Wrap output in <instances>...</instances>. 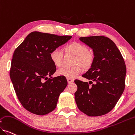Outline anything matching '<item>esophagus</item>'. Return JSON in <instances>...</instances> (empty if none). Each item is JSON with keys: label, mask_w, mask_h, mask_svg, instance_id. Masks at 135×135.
I'll return each mask as SVG.
<instances>
[{"label": "esophagus", "mask_w": 135, "mask_h": 135, "mask_svg": "<svg viewBox=\"0 0 135 135\" xmlns=\"http://www.w3.org/2000/svg\"><path fill=\"white\" fill-rule=\"evenodd\" d=\"M67 80H68V83H71L74 82V80L71 79V78H67Z\"/></svg>", "instance_id": "1"}]
</instances>
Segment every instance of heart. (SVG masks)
<instances>
[{
    "label": "heart",
    "instance_id": "obj_1",
    "mask_svg": "<svg viewBox=\"0 0 135 135\" xmlns=\"http://www.w3.org/2000/svg\"><path fill=\"white\" fill-rule=\"evenodd\" d=\"M66 54L75 55L73 65L70 68H62L57 70V74L68 78H73L80 73L82 69L88 70L92 66L94 61V55L92 51L83 43L74 41L64 46ZM63 57V52L59 49H53L50 53V59L54 66H60Z\"/></svg>",
    "mask_w": 135,
    "mask_h": 135
}]
</instances>
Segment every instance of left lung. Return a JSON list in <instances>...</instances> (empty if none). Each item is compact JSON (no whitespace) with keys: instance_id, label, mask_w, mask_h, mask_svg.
I'll list each match as a JSON object with an SVG mask.
<instances>
[{"instance_id":"8db88e82","label":"left lung","mask_w":135,"mask_h":135,"mask_svg":"<svg viewBox=\"0 0 135 135\" xmlns=\"http://www.w3.org/2000/svg\"><path fill=\"white\" fill-rule=\"evenodd\" d=\"M79 39L93 49L94 61L82 75L90 80L89 84L74 81L77 86L75 93L76 105L89 117L105 115L114 108L125 89V62L115 43L108 37L90 36ZM90 82L92 86H89Z\"/></svg>"}]
</instances>
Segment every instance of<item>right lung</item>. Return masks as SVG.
<instances>
[{
	"instance_id": "obj_1",
	"label": "right lung",
	"mask_w": 135,
	"mask_h": 135,
	"mask_svg": "<svg viewBox=\"0 0 135 135\" xmlns=\"http://www.w3.org/2000/svg\"><path fill=\"white\" fill-rule=\"evenodd\" d=\"M71 38L34 31L14 51L10 78L18 100L31 113L45 115L56 108L68 81L65 76H51L56 67L51 60L50 53Z\"/></svg>"
}]
</instances>
